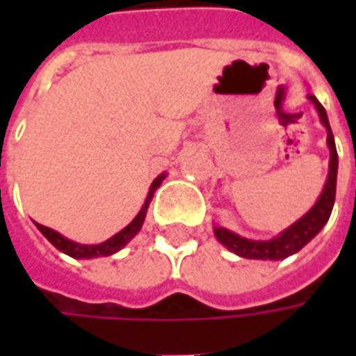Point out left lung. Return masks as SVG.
<instances>
[{"instance_id": "obj_1", "label": "left lung", "mask_w": 356, "mask_h": 356, "mask_svg": "<svg viewBox=\"0 0 356 356\" xmlns=\"http://www.w3.org/2000/svg\"><path fill=\"white\" fill-rule=\"evenodd\" d=\"M309 101L315 104V108H317V113L321 117V122L327 129V144H329V150H331L329 178H327V184H325L321 198L317 200V204L299 222H295L293 226L287 227L281 236L269 239V241H253V239L239 238V236L232 234L226 227H216L213 229L216 238L220 239L229 252L238 253V255L248 257V259H283L287 255H293V253L299 252L327 224V220L331 216V210H333V204H335L339 156H337L335 138H333V132H331V127H329V118H327V113H325L323 104L313 95H309Z\"/></svg>"}]
</instances>
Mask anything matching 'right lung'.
<instances>
[{"label":"right lung","mask_w":356,"mask_h":356,"mask_svg":"<svg viewBox=\"0 0 356 356\" xmlns=\"http://www.w3.org/2000/svg\"><path fill=\"white\" fill-rule=\"evenodd\" d=\"M162 178H164V174L162 176H158L156 180L152 182L150 186V192H148V198L144 202L143 210L138 212V216L130 222L129 226L124 227V229H120L117 236H113L111 239H106L103 243H99V245H85V243H75V241H71V239L63 238L61 234H57V232H53L51 227L47 226H41V224H37L39 227V232L45 236V238L59 250V252L67 253V255H71V257H76V259H81V257H101V255H113V253H117L118 250H122L127 243H129L130 239L134 238L136 234H138V229L143 227L144 222V216H146V210H148V204H150V200L154 196V190H156L160 182H162Z\"/></svg>","instance_id":"1"}]
</instances>
